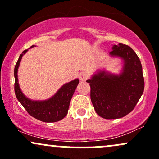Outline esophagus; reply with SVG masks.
<instances>
[{"label": "esophagus", "mask_w": 159, "mask_h": 159, "mask_svg": "<svg viewBox=\"0 0 159 159\" xmlns=\"http://www.w3.org/2000/svg\"><path fill=\"white\" fill-rule=\"evenodd\" d=\"M79 78L81 81H85V80H86L87 78H88V76H87L86 73H80L79 75Z\"/></svg>", "instance_id": "obj_1"}]
</instances>
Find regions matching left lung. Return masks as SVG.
<instances>
[{
  "instance_id": "8db88e82",
  "label": "left lung",
  "mask_w": 159,
  "mask_h": 159,
  "mask_svg": "<svg viewBox=\"0 0 159 159\" xmlns=\"http://www.w3.org/2000/svg\"><path fill=\"white\" fill-rule=\"evenodd\" d=\"M109 55L122 61L120 73L98 70L86 82L95 112L105 119H117L134 110L143 93L144 78L139 58L129 46L114 45Z\"/></svg>"
}]
</instances>
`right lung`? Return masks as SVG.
Here are the masks:
<instances>
[{
  "instance_id": "obj_1",
  "label": "right lung",
  "mask_w": 159,
  "mask_h": 159,
  "mask_svg": "<svg viewBox=\"0 0 159 159\" xmlns=\"http://www.w3.org/2000/svg\"><path fill=\"white\" fill-rule=\"evenodd\" d=\"M34 46L35 45L31 46L30 48ZM28 50L29 49H26L23 51L20 54L14 68V90L16 98L26 111L39 120L45 123H52L62 120L67 114L70 102L80 80L75 79L65 83L53 96L46 100H32L27 98L20 87L17 73L22 57Z\"/></svg>"
}]
</instances>
